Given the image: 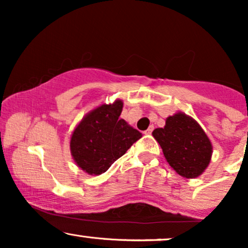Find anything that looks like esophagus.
Returning a JSON list of instances; mask_svg holds the SVG:
<instances>
[{
	"instance_id": "obj_1",
	"label": "esophagus",
	"mask_w": 248,
	"mask_h": 248,
	"mask_svg": "<svg viewBox=\"0 0 248 248\" xmlns=\"http://www.w3.org/2000/svg\"><path fill=\"white\" fill-rule=\"evenodd\" d=\"M153 130H154V126L152 124V126H149V128H148L146 132H144V134H152Z\"/></svg>"
}]
</instances>
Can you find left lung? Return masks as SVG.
Segmentation results:
<instances>
[{"label": "left lung", "instance_id": "1", "mask_svg": "<svg viewBox=\"0 0 248 248\" xmlns=\"http://www.w3.org/2000/svg\"><path fill=\"white\" fill-rule=\"evenodd\" d=\"M153 136L178 175L195 178L209 166L212 144L205 132L190 116L183 113L169 116L164 128H156Z\"/></svg>", "mask_w": 248, "mask_h": 248}]
</instances>
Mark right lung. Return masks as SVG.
Returning a JSON list of instances; mask_svg holds the SVG:
<instances>
[{
	"instance_id": "obj_1",
	"label": "right lung",
	"mask_w": 248,
	"mask_h": 248,
	"mask_svg": "<svg viewBox=\"0 0 248 248\" xmlns=\"http://www.w3.org/2000/svg\"><path fill=\"white\" fill-rule=\"evenodd\" d=\"M122 101L101 105L82 119L71 138L73 160L90 175H100L142 138L139 130L119 118Z\"/></svg>"
}]
</instances>
